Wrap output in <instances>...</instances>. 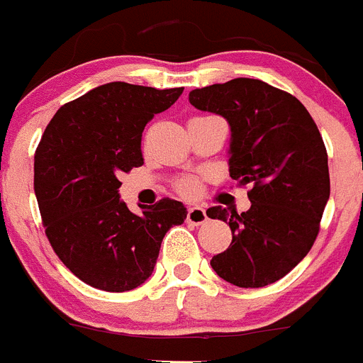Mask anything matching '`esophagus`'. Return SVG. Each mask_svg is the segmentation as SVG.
Wrapping results in <instances>:
<instances>
[{
  "instance_id": "1",
  "label": "esophagus",
  "mask_w": 363,
  "mask_h": 363,
  "mask_svg": "<svg viewBox=\"0 0 363 363\" xmlns=\"http://www.w3.org/2000/svg\"><path fill=\"white\" fill-rule=\"evenodd\" d=\"M206 219H208V216H206V210L203 208V206H189L187 223L199 226V224L205 223Z\"/></svg>"
}]
</instances>
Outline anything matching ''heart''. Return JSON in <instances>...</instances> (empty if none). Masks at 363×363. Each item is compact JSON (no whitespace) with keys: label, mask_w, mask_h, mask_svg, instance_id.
<instances>
[{"label":"heart","mask_w":363,"mask_h":363,"mask_svg":"<svg viewBox=\"0 0 363 363\" xmlns=\"http://www.w3.org/2000/svg\"><path fill=\"white\" fill-rule=\"evenodd\" d=\"M176 189H178L179 194L185 196V198H194V196L199 194V179L192 178V176L182 178V179H178Z\"/></svg>","instance_id":"1"}]
</instances>
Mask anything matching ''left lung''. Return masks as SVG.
I'll list each match as a JSON object with an SVG mask.
<instances>
[{
  "label": "left lung",
  "instance_id": "left-lung-1",
  "mask_svg": "<svg viewBox=\"0 0 363 363\" xmlns=\"http://www.w3.org/2000/svg\"><path fill=\"white\" fill-rule=\"evenodd\" d=\"M189 101L228 121L230 176L251 185L247 212L206 210L231 228L230 247L210 265L242 289L278 281L312 250L330 198L328 153L317 124L298 98L253 78L194 89Z\"/></svg>",
  "mask_w": 363,
  "mask_h": 363
}]
</instances>
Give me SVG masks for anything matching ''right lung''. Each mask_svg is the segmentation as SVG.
<instances>
[{"mask_svg":"<svg viewBox=\"0 0 363 363\" xmlns=\"http://www.w3.org/2000/svg\"><path fill=\"white\" fill-rule=\"evenodd\" d=\"M182 92L112 82L65 103L44 130L33 189L46 237L91 287L126 292L143 285L169 228L187 219L184 203L169 198L140 206L139 216L130 212L117 178L144 164V128Z\"/></svg>","mask_w":363,"mask_h":363,"instance_id":"add662e5","label":"right lung"}]
</instances>
